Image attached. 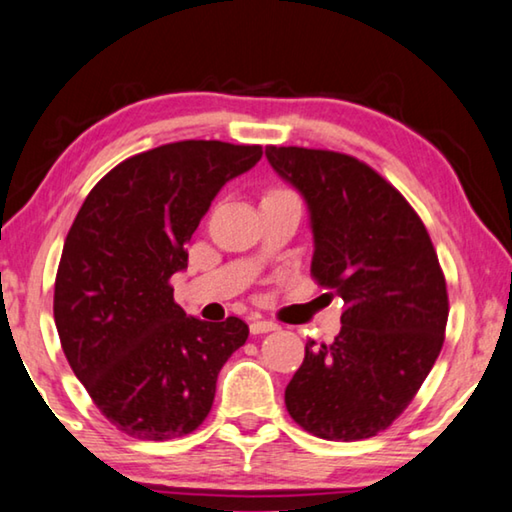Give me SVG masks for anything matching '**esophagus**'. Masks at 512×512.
I'll use <instances>...</instances> for the list:
<instances>
[{
    "label": "esophagus",
    "mask_w": 512,
    "mask_h": 512,
    "mask_svg": "<svg viewBox=\"0 0 512 512\" xmlns=\"http://www.w3.org/2000/svg\"><path fill=\"white\" fill-rule=\"evenodd\" d=\"M251 334H267V332H274V329H279L277 322L272 320H251Z\"/></svg>",
    "instance_id": "obj_1"
}]
</instances>
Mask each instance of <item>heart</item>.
Wrapping results in <instances>:
<instances>
[{"label": "heart", "mask_w": 512, "mask_h": 512, "mask_svg": "<svg viewBox=\"0 0 512 512\" xmlns=\"http://www.w3.org/2000/svg\"><path fill=\"white\" fill-rule=\"evenodd\" d=\"M267 194H293V192L286 190V187H270V190H267Z\"/></svg>", "instance_id": "heart-1"}]
</instances>
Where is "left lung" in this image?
Instances as JSON below:
<instances>
[{
    "label": "left lung",
    "instance_id": "8db88e82",
    "mask_svg": "<svg viewBox=\"0 0 512 512\" xmlns=\"http://www.w3.org/2000/svg\"><path fill=\"white\" fill-rule=\"evenodd\" d=\"M265 155L309 203L313 281L343 300L334 341H306L286 410L329 442L375 437L407 410L444 345L437 251L405 196L366 162L302 146H267Z\"/></svg>",
    "mask_w": 512,
    "mask_h": 512
}]
</instances>
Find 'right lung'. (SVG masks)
Wrapping results in <instances>:
<instances>
[{"mask_svg": "<svg viewBox=\"0 0 512 512\" xmlns=\"http://www.w3.org/2000/svg\"><path fill=\"white\" fill-rule=\"evenodd\" d=\"M258 144L187 139L132 155L102 176L66 235L54 322L77 380L135 439L167 442L206 421L217 375L249 336L245 320L180 309L171 277L226 180L261 160Z\"/></svg>", "mask_w": 512, "mask_h": 512, "instance_id": "1", "label": "right lung"}]
</instances>
